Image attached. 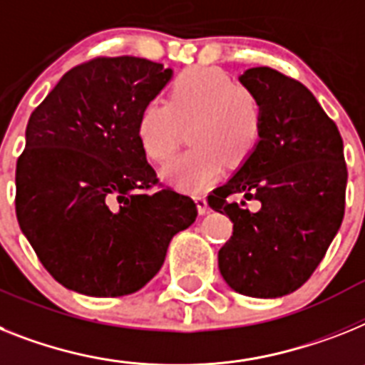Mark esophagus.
Returning a JSON list of instances; mask_svg holds the SVG:
<instances>
[{"label": "esophagus", "instance_id": "34e87169", "mask_svg": "<svg viewBox=\"0 0 365 365\" xmlns=\"http://www.w3.org/2000/svg\"><path fill=\"white\" fill-rule=\"evenodd\" d=\"M195 202H197L198 213H200V215H204V213H207V200H206V195H202V192H198V195H195Z\"/></svg>", "mask_w": 365, "mask_h": 365}]
</instances>
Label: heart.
I'll return each mask as SVG.
<instances>
[{
  "mask_svg": "<svg viewBox=\"0 0 365 365\" xmlns=\"http://www.w3.org/2000/svg\"><path fill=\"white\" fill-rule=\"evenodd\" d=\"M263 124V107L252 91L225 70L195 66L173 79L167 102L143 106L137 139L146 158L167 163L189 125L192 148L168 165L163 176L182 191H200L215 182L226 163L235 168L252 158Z\"/></svg>",
  "mask_w": 365,
  "mask_h": 365,
  "instance_id": "b5f03b06",
  "label": "heart"
}]
</instances>
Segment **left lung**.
<instances>
[{
  "mask_svg": "<svg viewBox=\"0 0 365 365\" xmlns=\"http://www.w3.org/2000/svg\"><path fill=\"white\" fill-rule=\"evenodd\" d=\"M241 83L263 107V137L243 167L207 197L234 222L219 269L241 295L274 299L314 274L345 215L347 165L336 122L297 79L269 66ZM247 200L262 207L252 214Z\"/></svg>",
  "mask_w": 365,
  "mask_h": 365,
  "instance_id": "obj_1",
  "label": "left lung"
}]
</instances>
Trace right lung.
I'll return each mask as SVG.
<instances>
[{
    "label": "right lung",
    "mask_w": 365,
    "mask_h": 365,
    "mask_svg": "<svg viewBox=\"0 0 365 365\" xmlns=\"http://www.w3.org/2000/svg\"><path fill=\"white\" fill-rule=\"evenodd\" d=\"M170 76L140 57H94L64 73L29 116L16 219L46 271L72 292H139L197 219L191 197L161 187L137 139L140 109Z\"/></svg>",
    "instance_id": "add662e5"
}]
</instances>
